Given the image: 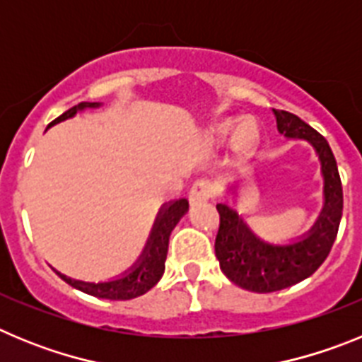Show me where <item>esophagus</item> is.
Returning <instances> with one entry per match:
<instances>
[{
    "label": "esophagus",
    "mask_w": 362,
    "mask_h": 362,
    "mask_svg": "<svg viewBox=\"0 0 362 362\" xmlns=\"http://www.w3.org/2000/svg\"><path fill=\"white\" fill-rule=\"evenodd\" d=\"M214 194V187L209 179H197L196 183L192 185L190 192H188V197H190L192 203H197V201L210 199Z\"/></svg>",
    "instance_id": "34e87169"
}]
</instances>
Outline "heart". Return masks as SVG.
I'll return each mask as SVG.
<instances>
[{
	"instance_id": "b5f03b06",
	"label": "heart",
	"mask_w": 362,
	"mask_h": 362,
	"mask_svg": "<svg viewBox=\"0 0 362 362\" xmlns=\"http://www.w3.org/2000/svg\"><path fill=\"white\" fill-rule=\"evenodd\" d=\"M233 130V121H225V123L217 124L216 134L221 137L228 136L230 132ZM257 139H259V132L255 129V124L250 123V121H245L238 127L235 134H233V146L238 150L239 153H250L252 150L255 148L257 145Z\"/></svg>"
}]
</instances>
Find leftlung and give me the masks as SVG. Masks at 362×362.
<instances>
[{
	"instance_id": "8db88e82",
	"label": "left lung",
	"mask_w": 362,
	"mask_h": 362,
	"mask_svg": "<svg viewBox=\"0 0 362 362\" xmlns=\"http://www.w3.org/2000/svg\"><path fill=\"white\" fill-rule=\"evenodd\" d=\"M274 114L281 134L306 139L317 152L325 177V209L305 239L274 246L254 235L228 204H217L216 257L221 270L232 283L257 293L288 288L312 276L330 254L343 216V185L330 145L296 114L286 110H274Z\"/></svg>"
}]
</instances>
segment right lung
Masks as SVG:
<instances>
[{"mask_svg": "<svg viewBox=\"0 0 362 362\" xmlns=\"http://www.w3.org/2000/svg\"><path fill=\"white\" fill-rule=\"evenodd\" d=\"M99 103H79L72 107L70 110L63 112L62 116L54 119L50 124H56L59 121H65L72 117L78 110L83 108H95ZM49 124V127H50ZM188 209L187 199H179L175 203L163 206L159 212L156 225H153L150 239L146 243L143 255L132 267V270L127 272L123 277L116 281H108V283H85V281H76L70 277L57 274L65 283H69L74 288L81 290V292L88 293V296L99 297V299H110V300H129L134 297H139L143 293L148 292L152 286L158 284L161 279L163 272H165V261H166V252H168V239H170L172 230L179 223V219L185 216Z\"/></svg>", "mask_w": 362, "mask_h": 362, "instance_id": "1", "label": "right lung"}]
</instances>
